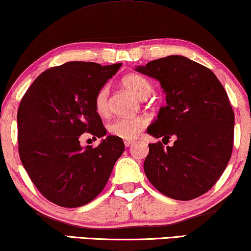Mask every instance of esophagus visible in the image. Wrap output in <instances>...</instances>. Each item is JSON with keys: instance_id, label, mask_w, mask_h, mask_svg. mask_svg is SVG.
Here are the masks:
<instances>
[{"instance_id": "34e87169", "label": "esophagus", "mask_w": 251, "mask_h": 251, "mask_svg": "<svg viewBox=\"0 0 251 251\" xmlns=\"http://www.w3.org/2000/svg\"><path fill=\"white\" fill-rule=\"evenodd\" d=\"M133 143H135V142H133V140H125V145L126 146V147H129V146H131L132 145V144Z\"/></svg>"}]
</instances>
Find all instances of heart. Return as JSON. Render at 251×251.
<instances>
[{
  "mask_svg": "<svg viewBox=\"0 0 251 251\" xmlns=\"http://www.w3.org/2000/svg\"><path fill=\"white\" fill-rule=\"evenodd\" d=\"M121 83L126 90L139 99H146L152 92V85L149 80L139 74L130 73L122 77ZM108 96L109 88L107 85H102L95 95L94 107L100 116H106L109 112ZM147 126H149V119L146 116L119 118L109 123L108 132L121 139L130 140L137 138Z\"/></svg>",
  "mask_w": 251,
  "mask_h": 251,
  "instance_id": "obj_1",
  "label": "heart"
}]
</instances>
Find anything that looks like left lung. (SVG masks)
Masks as SVG:
<instances>
[{
    "label": "left lung",
    "instance_id": "left-lung-1",
    "mask_svg": "<svg viewBox=\"0 0 251 251\" xmlns=\"http://www.w3.org/2000/svg\"><path fill=\"white\" fill-rule=\"evenodd\" d=\"M156 78L167 105L147 132L173 146L149 144L144 171L151 184L175 200L204 194L224 173L232 155L234 112L224 87L203 65L183 56H168L138 66Z\"/></svg>",
    "mask_w": 251,
    "mask_h": 251
}]
</instances>
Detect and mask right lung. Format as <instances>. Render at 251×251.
<instances>
[{"label": "right lung", "instance_id": "right-lung-1", "mask_svg": "<svg viewBox=\"0 0 251 251\" xmlns=\"http://www.w3.org/2000/svg\"><path fill=\"white\" fill-rule=\"evenodd\" d=\"M121 65L70 61L51 67L20 101V160L37 190L54 204L77 208L97 198L125 151L123 140L115 136L96 147L80 144L82 133L96 139L107 132L94 98Z\"/></svg>", "mask_w": 251, "mask_h": 251}]
</instances>
